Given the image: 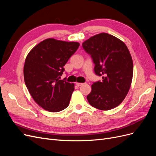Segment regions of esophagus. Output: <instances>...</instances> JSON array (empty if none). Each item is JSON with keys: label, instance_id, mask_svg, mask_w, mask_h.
Wrapping results in <instances>:
<instances>
[{"label": "esophagus", "instance_id": "1", "mask_svg": "<svg viewBox=\"0 0 156 156\" xmlns=\"http://www.w3.org/2000/svg\"><path fill=\"white\" fill-rule=\"evenodd\" d=\"M83 84V83H76V85L78 86V87H80V86H82Z\"/></svg>", "mask_w": 156, "mask_h": 156}]
</instances>
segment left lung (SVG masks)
<instances>
[{"label": "left lung", "instance_id": "obj_1", "mask_svg": "<svg viewBox=\"0 0 156 156\" xmlns=\"http://www.w3.org/2000/svg\"><path fill=\"white\" fill-rule=\"evenodd\" d=\"M91 55L94 72L103 80L94 83L87 96L92 107L108 111L119 106L128 93L133 73V63L123 41L107 33H100L83 43Z\"/></svg>", "mask_w": 156, "mask_h": 156}]
</instances>
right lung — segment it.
<instances>
[{"mask_svg": "<svg viewBox=\"0 0 156 156\" xmlns=\"http://www.w3.org/2000/svg\"><path fill=\"white\" fill-rule=\"evenodd\" d=\"M79 43L48 38L41 41L27 55L23 73L28 90L36 103L52 112L69 105L74 84L60 80L69 58Z\"/></svg>", "mask_w": 156, "mask_h": 156, "instance_id": "1", "label": "right lung"}]
</instances>
